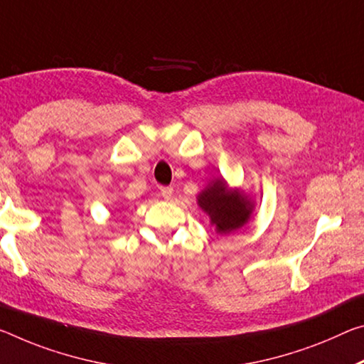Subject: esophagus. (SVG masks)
<instances>
[{
  "label": "esophagus",
  "mask_w": 364,
  "mask_h": 364,
  "mask_svg": "<svg viewBox=\"0 0 364 364\" xmlns=\"http://www.w3.org/2000/svg\"><path fill=\"white\" fill-rule=\"evenodd\" d=\"M160 194H161V198L168 200L171 198V194H173V188L171 186H161L160 188Z\"/></svg>",
  "instance_id": "1"
}]
</instances>
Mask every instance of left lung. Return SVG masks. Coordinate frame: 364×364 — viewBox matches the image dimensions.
I'll list each match as a JSON object with an SVG mask.
<instances>
[{
	"instance_id": "obj_1",
	"label": "left lung",
	"mask_w": 364,
	"mask_h": 364,
	"mask_svg": "<svg viewBox=\"0 0 364 364\" xmlns=\"http://www.w3.org/2000/svg\"><path fill=\"white\" fill-rule=\"evenodd\" d=\"M198 204L210 217V223L215 225L217 233L220 235H228L245 227L255 207L243 191L230 189L223 178L207 184L198 196Z\"/></svg>"
}]
</instances>
